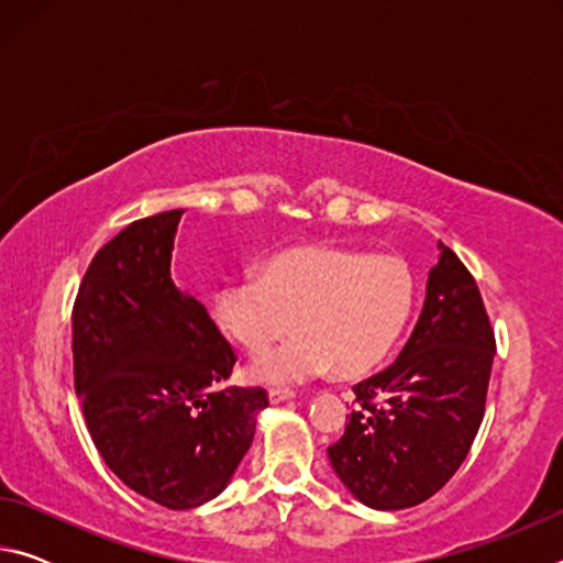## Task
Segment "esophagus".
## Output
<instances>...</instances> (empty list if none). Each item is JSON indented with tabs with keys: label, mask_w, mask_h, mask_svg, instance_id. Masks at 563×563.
Returning <instances> with one entry per match:
<instances>
[{
	"label": "esophagus",
	"mask_w": 563,
	"mask_h": 563,
	"mask_svg": "<svg viewBox=\"0 0 563 563\" xmlns=\"http://www.w3.org/2000/svg\"><path fill=\"white\" fill-rule=\"evenodd\" d=\"M268 399L273 405H280V402H288V399H292V393L290 389H268Z\"/></svg>",
	"instance_id": "1"
}]
</instances>
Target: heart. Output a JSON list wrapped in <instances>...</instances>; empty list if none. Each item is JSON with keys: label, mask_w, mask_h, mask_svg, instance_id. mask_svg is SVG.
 <instances>
[{"label": "heart", "mask_w": 563, "mask_h": 563, "mask_svg": "<svg viewBox=\"0 0 563 563\" xmlns=\"http://www.w3.org/2000/svg\"><path fill=\"white\" fill-rule=\"evenodd\" d=\"M415 305L412 273L397 255L350 247L295 245L265 261L261 273L231 275L216 288L213 316L245 350L258 352L251 377L302 385L340 365L345 375L375 367L402 335Z\"/></svg>", "instance_id": "heart-1"}]
</instances>
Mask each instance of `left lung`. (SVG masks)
<instances>
[{"instance_id": "1", "label": "left lung", "mask_w": 563, "mask_h": 563, "mask_svg": "<svg viewBox=\"0 0 563 563\" xmlns=\"http://www.w3.org/2000/svg\"><path fill=\"white\" fill-rule=\"evenodd\" d=\"M437 247L412 335L393 365L352 387L357 409L328 446L340 482L369 509L417 507L440 492L484 417L494 332L470 271Z\"/></svg>"}]
</instances>
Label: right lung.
<instances>
[{
  "label": "right lung",
  "mask_w": 563,
  "mask_h": 563,
  "mask_svg": "<svg viewBox=\"0 0 563 563\" xmlns=\"http://www.w3.org/2000/svg\"><path fill=\"white\" fill-rule=\"evenodd\" d=\"M184 208L131 223L93 255L74 302V387L109 470L166 509L216 499L268 407L225 387L235 355L194 295L170 278Z\"/></svg>",
  "instance_id": "add662e5"
}]
</instances>
